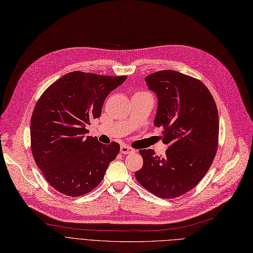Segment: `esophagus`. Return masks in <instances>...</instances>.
<instances>
[{"mask_svg": "<svg viewBox=\"0 0 253 253\" xmlns=\"http://www.w3.org/2000/svg\"><path fill=\"white\" fill-rule=\"evenodd\" d=\"M121 153H122V154H131V153H134V149H132V148L129 147V146L123 145V146L121 147Z\"/></svg>", "mask_w": 253, "mask_h": 253, "instance_id": "34e87169", "label": "esophagus"}]
</instances>
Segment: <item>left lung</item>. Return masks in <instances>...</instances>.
<instances>
[{"label":"left lung","mask_w":253,"mask_h":253,"mask_svg":"<svg viewBox=\"0 0 253 253\" xmlns=\"http://www.w3.org/2000/svg\"><path fill=\"white\" fill-rule=\"evenodd\" d=\"M156 93L154 125L163 127L164 157L152 149L140 150L144 164L135 171L138 182L161 199H175L191 190L206 175L216 156L219 114L206 85L182 73L164 70L146 77Z\"/></svg>","instance_id":"1"}]
</instances>
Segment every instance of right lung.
I'll return each mask as SVG.
<instances>
[{"mask_svg":"<svg viewBox=\"0 0 253 253\" xmlns=\"http://www.w3.org/2000/svg\"><path fill=\"white\" fill-rule=\"evenodd\" d=\"M126 76L75 71L51 84L38 99L30 123L31 151L46 181L69 197H80L98 185L120 153L116 142L105 146L86 135L101 115L110 91Z\"/></svg>","mask_w":253,"mask_h":253,"instance_id":"right-lung-1","label":"right lung"}]
</instances>
